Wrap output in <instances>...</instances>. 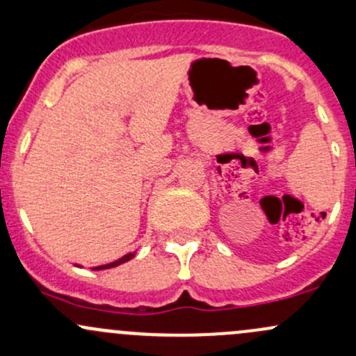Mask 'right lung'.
Returning a JSON list of instances; mask_svg holds the SVG:
<instances>
[{"instance_id": "add662e5", "label": "right lung", "mask_w": 356, "mask_h": 356, "mask_svg": "<svg viewBox=\"0 0 356 356\" xmlns=\"http://www.w3.org/2000/svg\"><path fill=\"white\" fill-rule=\"evenodd\" d=\"M134 257V252H129V254H126V256H122L121 259H118V261H114V263H109V264H102V266H95V268H92L93 271H100V269H109V268H115V266H119V264H122V263H128L129 259H133Z\"/></svg>"}]
</instances>
